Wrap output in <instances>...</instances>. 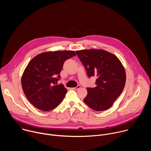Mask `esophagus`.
Wrapping results in <instances>:
<instances>
[{
    "label": "esophagus",
    "instance_id": "34e87169",
    "mask_svg": "<svg viewBox=\"0 0 151 151\" xmlns=\"http://www.w3.org/2000/svg\"><path fill=\"white\" fill-rule=\"evenodd\" d=\"M81 88V86L80 85H77L76 87H74V88H72V89L73 90H78V89H79Z\"/></svg>",
    "mask_w": 151,
    "mask_h": 151
}]
</instances>
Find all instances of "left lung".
Returning <instances> with one entry per match:
<instances>
[{
	"mask_svg": "<svg viewBox=\"0 0 151 151\" xmlns=\"http://www.w3.org/2000/svg\"><path fill=\"white\" fill-rule=\"evenodd\" d=\"M89 78L96 76V87L87 88L83 101L96 111L108 109L125 87L126 75L119 60L114 54L101 50L76 51Z\"/></svg>",
	"mask_w": 151,
	"mask_h": 151,
	"instance_id": "1",
	"label": "left lung"
}]
</instances>
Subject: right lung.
<instances>
[{
	"instance_id": "1",
	"label": "right lung",
	"mask_w": 151,
	"mask_h": 151,
	"mask_svg": "<svg viewBox=\"0 0 151 151\" xmlns=\"http://www.w3.org/2000/svg\"><path fill=\"white\" fill-rule=\"evenodd\" d=\"M76 56L73 51L47 52L35 57L28 64L22 78L23 91L29 101L43 111L57 106L67 93L61 83L60 73L64 63Z\"/></svg>"
}]
</instances>
